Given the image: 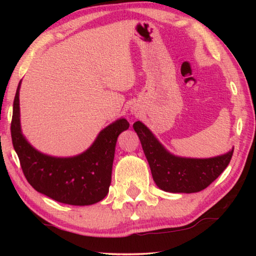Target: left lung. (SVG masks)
<instances>
[{"mask_svg": "<svg viewBox=\"0 0 256 256\" xmlns=\"http://www.w3.org/2000/svg\"><path fill=\"white\" fill-rule=\"evenodd\" d=\"M138 133L152 176L162 190L167 192H198L218 178L233 155L226 154L212 158H186L170 154L142 122L133 124Z\"/></svg>", "mask_w": 256, "mask_h": 256, "instance_id": "8db88e82", "label": "left lung"}]
</instances>
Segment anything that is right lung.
<instances>
[{
	"label": "right lung",
	"mask_w": 256,
	"mask_h": 256,
	"mask_svg": "<svg viewBox=\"0 0 256 256\" xmlns=\"http://www.w3.org/2000/svg\"><path fill=\"white\" fill-rule=\"evenodd\" d=\"M20 86L13 103L10 135L22 170L38 192L62 204L89 206L99 202L108 192L112 165L118 135L128 130L125 118L113 122L98 135L90 148L74 157H52L36 150L20 131Z\"/></svg>",
	"instance_id": "right-lung-1"
}]
</instances>
